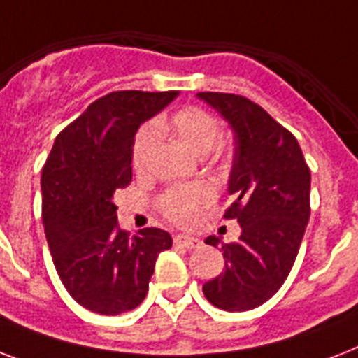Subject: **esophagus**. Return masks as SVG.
Instances as JSON below:
<instances>
[{
    "label": "esophagus",
    "mask_w": 358,
    "mask_h": 358,
    "mask_svg": "<svg viewBox=\"0 0 358 358\" xmlns=\"http://www.w3.org/2000/svg\"><path fill=\"white\" fill-rule=\"evenodd\" d=\"M174 243L182 245L185 249H199L202 245V241L199 238H193V236H185V234H178L174 236Z\"/></svg>",
    "instance_id": "esophagus-1"
}]
</instances>
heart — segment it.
Here are the masks:
<instances>
[{
  "mask_svg": "<svg viewBox=\"0 0 358 358\" xmlns=\"http://www.w3.org/2000/svg\"><path fill=\"white\" fill-rule=\"evenodd\" d=\"M159 128L173 134L174 139H178L196 156H204L208 152H212L221 134L215 117L201 108L182 109L169 122L159 124ZM154 145H156V128L145 126L134 143L131 162H134L135 171H143L148 165ZM213 196H215V191L210 184L180 185V187L169 189L159 199V206L163 213L174 223L191 224L195 223L199 213L213 201Z\"/></svg>",
  "mask_w": 358,
  "mask_h": 358,
  "instance_id": "heart-1",
  "label": "heart"
}]
</instances>
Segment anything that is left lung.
Here are the masks:
<instances>
[{"label": "left lung", "instance_id": "obj_1", "mask_svg": "<svg viewBox=\"0 0 358 358\" xmlns=\"http://www.w3.org/2000/svg\"><path fill=\"white\" fill-rule=\"evenodd\" d=\"M196 96L234 134V204L224 217L241 227L236 243H223L224 271L202 292L217 308L252 310L277 294L294 267L310 217V171L297 139L260 106L224 92ZM206 243L217 247L221 239L210 236Z\"/></svg>", "mask_w": 358, "mask_h": 358}]
</instances>
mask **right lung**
I'll list each match as a JSON object with an SVG mask.
<instances>
[{"mask_svg": "<svg viewBox=\"0 0 358 358\" xmlns=\"http://www.w3.org/2000/svg\"><path fill=\"white\" fill-rule=\"evenodd\" d=\"M178 92H109L57 135L42 169V223L61 282L83 308L117 316L139 306L157 255L173 238L162 229H119L115 191L131 182L137 129Z\"/></svg>", "mask_w": 358, "mask_h": 358, "instance_id": "1", "label": "right lung"}]
</instances>
